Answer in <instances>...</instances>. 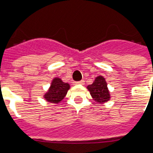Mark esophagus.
Masks as SVG:
<instances>
[{
	"mask_svg": "<svg viewBox=\"0 0 153 153\" xmlns=\"http://www.w3.org/2000/svg\"><path fill=\"white\" fill-rule=\"evenodd\" d=\"M75 85H84L85 84V81L84 80H82V81H79V82H74Z\"/></svg>",
	"mask_w": 153,
	"mask_h": 153,
	"instance_id": "esophagus-1",
	"label": "esophagus"
}]
</instances>
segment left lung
Wrapping results in <instances>:
<instances>
[{"mask_svg": "<svg viewBox=\"0 0 153 153\" xmlns=\"http://www.w3.org/2000/svg\"><path fill=\"white\" fill-rule=\"evenodd\" d=\"M90 91L92 98L96 102L103 104L107 102L111 98L110 92L107 88V85L105 78L103 76L96 77L95 80L94 81L91 85L87 87Z\"/></svg>", "mask_w": 153, "mask_h": 153, "instance_id": "left-lung-1", "label": "left lung"}]
</instances>
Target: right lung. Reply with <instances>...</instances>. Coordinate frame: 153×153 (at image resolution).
<instances>
[{
	"instance_id": "1",
	"label": "right lung",
	"mask_w": 153,
	"mask_h": 153,
	"mask_svg": "<svg viewBox=\"0 0 153 153\" xmlns=\"http://www.w3.org/2000/svg\"><path fill=\"white\" fill-rule=\"evenodd\" d=\"M69 88V84L63 82L60 78H55L48 91L44 94V98L52 104H59L65 97Z\"/></svg>"
}]
</instances>
